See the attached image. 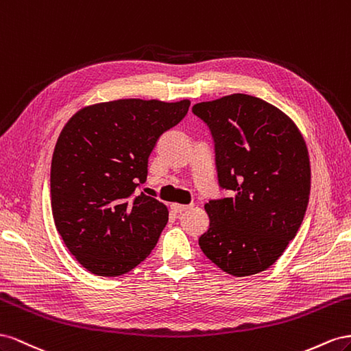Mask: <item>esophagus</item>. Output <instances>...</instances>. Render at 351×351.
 Returning <instances> with one entry per match:
<instances>
[{
    "instance_id": "obj_1",
    "label": "esophagus",
    "mask_w": 351,
    "mask_h": 351,
    "mask_svg": "<svg viewBox=\"0 0 351 351\" xmlns=\"http://www.w3.org/2000/svg\"><path fill=\"white\" fill-rule=\"evenodd\" d=\"M186 208H189V206H184V204H172V210L175 213H182L185 212Z\"/></svg>"
}]
</instances>
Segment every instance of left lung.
Segmentation results:
<instances>
[{"label":"left lung","mask_w":351,"mask_h":351,"mask_svg":"<svg viewBox=\"0 0 351 351\" xmlns=\"http://www.w3.org/2000/svg\"><path fill=\"white\" fill-rule=\"evenodd\" d=\"M193 113L210 129L219 186L229 191L204 206L210 226L199 248L229 275L263 272L282 256L306 215L304 139L281 110L252 95L198 103Z\"/></svg>","instance_id":"obj_1"}]
</instances>
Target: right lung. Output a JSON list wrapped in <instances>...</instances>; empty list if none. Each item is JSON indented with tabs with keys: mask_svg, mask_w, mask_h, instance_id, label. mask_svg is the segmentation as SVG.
Returning <instances> with one entry per match:
<instances>
[{
	"mask_svg": "<svg viewBox=\"0 0 351 351\" xmlns=\"http://www.w3.org/2000/svg\"><path fill=\"white\" fill-rule=\"evenodd\" d=\"M189 99H116L85 107L60 134L51 162L54 223L89 272L119 276L149 256L167 223L163 203L138 194L157 139L186 116Z\"/></svg>",
	"mask_w": 351,
	"mask_h": 351,
	"instance_id": "right-lung-1",
	"label": "right lung"
}]
</instances>
